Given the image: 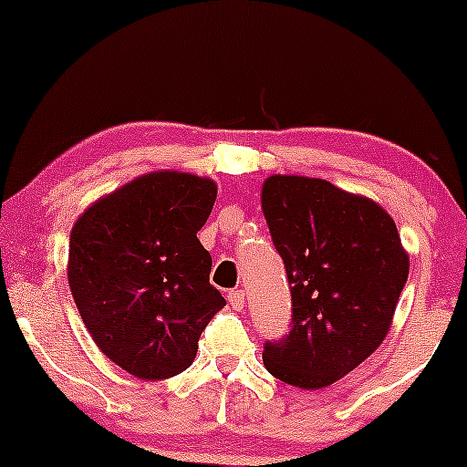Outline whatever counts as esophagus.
Here are the masks:
<instances>
[{
  "label": "esophagus",
  "mask_w": 467,
  "mask_h": 467,
  "mask_svg": "<svg viewBox=\"0 0 467 467\" xmlns=\"http://www.w3.org/2000/svg\"><path fill=\"white\" fill-rule=\"evenodd\" d=\"M228 301L234 309H244L245 292H244V289H233V292H228Z\"/></svg>",
  "instance_id": "1"
}]
</instances>
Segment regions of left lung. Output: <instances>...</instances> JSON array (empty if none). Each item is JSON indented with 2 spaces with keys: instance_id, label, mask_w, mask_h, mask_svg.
<instances>
[{
  "instance_id": "left-lung-1",
  "label": "left lung",
  "mask_w": 467,
  "mask_h": 467,
  "mask_svg": "<svg viewBox=\"0 0 467 467\" xmlns=\"http://www.w3.org/2000/svg\"><path fill=\"white\" fill-rule=\"evenodd\" d=\"M261 208L292 292L289 331L265 342L264 364L292 387H329L387 337L409 254L379 203L327 180L272 175Z\"/></svg>"
}]
</instances>
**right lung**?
<instances>
[{
    "label": "right lung",
    "mask_w": 467,
    "mask_h": 467,
    "mask_svg": "<svg viewBox=\"0 0 467 467\" xmlns=\"http://www.w3.org/2000/svg\"><path fill=\"white\" fill-rule=\"evenodd\" d=\"M217 184L153 171L94 202L69 234L67 281L99 349L140 379L173 378L226 305L197 239Z\"/></svg>",
    "instance_id": "1"
}]
</instances>
